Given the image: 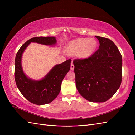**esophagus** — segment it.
<instances>
[{
  "label": "esophagus",
  "mask_w": 135,
  "mask_h": 135,
  "mask_svg": "<svg viewBox=\"0 0 135 135\" xmlns=\"http://www.w3.org/2000/svg\"><path fill=\"white\" fill-rule=\"evenodd\" d=\"M71 70H74V65L73 64V62H71Z\"/></svg>",
  "instance_id": "obj_1"
}]
</instances>
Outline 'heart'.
<instances>
[{
	"instance_id": "obj_1",
	"label": "heart",
	"mask_w": 135,
	"mask_h": 135,
	"mask_svg": "<svg viewBox=\"0 0 135 135\" xmlns=\"http://www.w3.org/2000/svg\"><path fill=\"white\" fill-rule=\"evenodd\" d=\"M96 45V41L94 39L78 38L68 44L67 51L70 55L77 54L81 58H86L93 54Z\"/></svg>"
}]
</instances>
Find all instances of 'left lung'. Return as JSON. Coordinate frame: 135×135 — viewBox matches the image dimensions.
Returning a JSON list of instances; mask_svg holds the SVG:
<instances>
[{
	"mask_svg": "<svg viewBox=\"0 0 135 135\" xmlns=\"http://www.w3.org/2000/svg\"><path fill=\"white\" fill-rule=\"evenodd\" d=\"M99 48L85 59L74 60L77 90L91 102H104L118 89L122 82V59L114 43L96 36Z\"/></svg>",
	"mask_w": 135,
	"mask_h": 135,
	"instance_id": "left-lung-1",
	"label": "left lung"
}]
</instances>
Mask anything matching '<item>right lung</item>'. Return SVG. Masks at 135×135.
I'll use <instances>...</instances> for the list:
<instances>
[{
    "label": "right lung",
    "mask_w": 135,
    "mask_h": 135,
    "mask_svg": "<svg viewBox=\"0 0 135 135\" xmlns=\"http://www.w3.org/2000/svg\"><path fill=\"white\" fill-rule=\"evenodd\" d=\"M31 42L51 45L56 44L54 37H34L21 46L16 56L14 62V78L17 86L25 99L33 104H46L55 99L61 90L62 79L69 71L71 60H67L56 65L41 81H32L25 76L21 67V56Z\"/></svg>",
    "instance_id": "add662e5"
}]
</instances>
